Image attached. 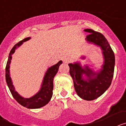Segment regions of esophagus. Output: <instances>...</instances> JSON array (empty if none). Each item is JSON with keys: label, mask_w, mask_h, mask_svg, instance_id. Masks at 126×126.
<instances>
[{"label": "esophagus", "mask_w": 126, "mask_h": 126, "mask_svg": "<svg viewBox=\"0 0 126 126\" xmlns=\"http://www.w3.org/2000/svg\"><path fill=\"white\" fill-rule=\"evenodd\" d=\"M62 61H63V62H64V63H68V62H69L70 61H71V59L69 57H64L62 58Z\"/></svg>", "instance_id": "esophagus-1"}]
</instances>
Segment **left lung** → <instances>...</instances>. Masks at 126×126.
Instances as JSON below:
<instances>
[{"mask_svg":"<svg viewBox=\"0 0 126 126\" xmlns=\"http://www.w3.org/2000/svg\"><path fill=\"white\" fill-rule=\"evenodd\" d=\"M84 31L90 33L86 38V41L100 47L102 50L103 58L102 68L94 71L88 65L82 66L79 62L68 65L76 92L81 98L90 101L100 97L110 86L114 72L115 55L109 42L102 33L91 29H85ZM81 59H84L85 57H81Z\"/></svg>","mask_w":126,"mask_h":126,"instance_id":"obj_1","label":"left lung"}]
</instances>
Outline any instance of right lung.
<instances>
[{
    "mask_svg": "<svg viewBox=\"0 0 126 126\" xmlns=\"http://www.w3.org/2000/svg\"><path fill=\"white\" fill-rule=\"evenodd\" d=\"M30 39H31V37L26 38L23 40L20 41L19 43H16L11 49L9 55L6 67H5V80H6V83L9 88L10 92L16 100L24 107L33 109H39V108L45 106L50 102V99L52 98V94H53L52 91L53 88V78L57 73L60 65L62 64V61H60L57 64L52 65L48 69L45 73V76L43 77L40 89L37 93L30 98H24L21 96L16 91L15 88L13 84V81L10 76V64H11V59H12V55L15 52L16 50L24 42L29 40Z\"/></svg>",
    "mask_w": 126,
    "mask_h": 126,
    "instance_id": "add662e5",
    "label": "right lung"
}]
</instances>
